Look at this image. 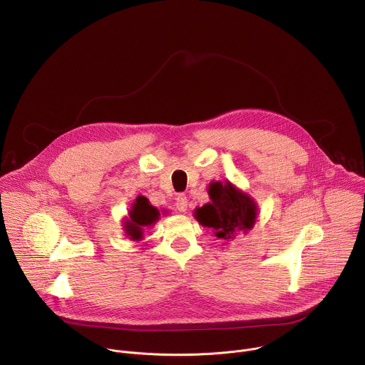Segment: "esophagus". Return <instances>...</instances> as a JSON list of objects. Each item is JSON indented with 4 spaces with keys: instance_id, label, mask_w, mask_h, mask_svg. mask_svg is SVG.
Listing matches in <instances>:
<instances>
[{
    "instance_id": "obj_1",
    "label": "esophagus",
    "mask_w": 365,
    "mask_h": 365,
    "mask_svg": "<svg viewBox=\"0 0 365 365\" xmlns=\"http://www.w3.org/2000/svg\"><path fill=\"white\" fill-rule=\"evenodd\" d=\"M187 197L185 195H179L176 197V210L180 212V214H185L187 211Z\"/></svg>"
}]
</instances>
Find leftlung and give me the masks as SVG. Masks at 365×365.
<instances>
[{
    "label": "left lung",
    "mask_w": 365,
    "mask_h": 365,
    "mask_svg": "<svg viewBox=\"0 0 365 365\" xmlns=\"http://www.w3.org/2000/svg\"><path fill=\"white\" fill-rule=\"evenodd\" d=\"M211 202L195 207V220L211 228L218 240H234L238 232L247 234L258 217L257 202L230 180L211 182L207 186Z\"/></svg>",
    "instance_id": "left-lung-1"
}]
</instances>
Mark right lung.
I'll list each match as a JSON object with an SVG mask.
<instances>
[{
	"instance_id": "add662e5",
	"label": "right lung",
	"mask_w": 365,
	"mask_h": 365,
	"mask_svg": "<svg viewBox=\"0 0 365 365\" xmlns=\"http://www.w3.org/2000/svg\"><path fill=\"white\" fill-rule=\"evenodd\" d=\"M160 212L154 207L145 196H137L131 205L128 217L123 220V230L133 241H141L144 227H151L159 221Z\"/></svg>"
}]
</instances>
